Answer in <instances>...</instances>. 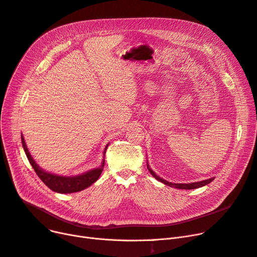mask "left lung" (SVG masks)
<instances>
[{
	"label": "left lung",
	"mask_w": 257,
	"mask_h": 257,
	"mask_svg": "<svg viewBox=\"0 0 257 257\" xmlns=\"http://www.w3.org/2000/svg\"><path fill=\"white\" fill-rule=\"evenodd\" d=\"M147 168H148V170H149V172L151 173L152 176H153L155 179H157L158 181L163 182L164 184L169 185V186H171V187L180 188V190H195V188H199V187H202V186H204V185H207L208 183H210V182L214 179V177H212V178H209V179H205V180L198 181V182H192V183H172V182H169V181L163 179L161 177L157 176V175L155 174V172L150 168L149 164H148V160H147Z\"/></svg>",
	"instance_id": "left-lung-1"
}]
</instances>
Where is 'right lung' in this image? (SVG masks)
<instances>
[{
    "label": "right lung",
    "mask_w": 257,
    "mask_h": 257,
    "mask_svg": "<svg viewBox=\"0 0 257 257\" xmlns=\"http://www.w3.org/2000/svg\"><path fill=\"white\" fill-rule=\"evenodd\" d=\"M22 145L24 148V151L27 155V158H28L29 163L31 164L32 168L34 169L35 173L37 174V176L42 179V181L50 188V190H52L55 193L71 194V193H77V192L83 191L98 180V178L100 177V175L104 169V163H105L104 158L105 157H103L102 164L99 168L89 170L82 174H79V175H77V176H61V175L49 173V172H46L45 170H43L36 164V161L31 156L28 148H27L23 134H22ZM108 145L109 144H107L105 147V150L103 153L104 156H105Z\"/></svg>",
    "instance_id": "1"
}]
</instances>
